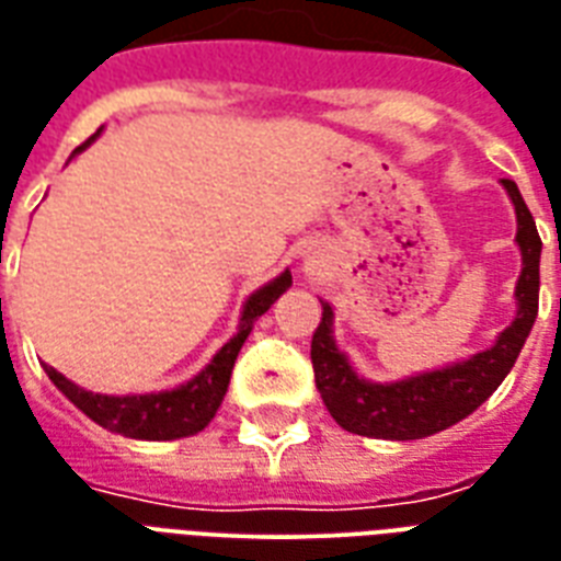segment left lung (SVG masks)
Instances as JSON below:
<instances>
[{"instance_id": "1", "label": "left lung", "mask_w": 561, "mask_h": 561, "mask_svg": "<svg viewBox=\"0 0 561 561\" xmlns=\"http://www.w3.org/2000/svg\"><path fill=\"white\" fill-rule=\"evenodd\" d=\"M501 186L515 206L522 276L515 282V320L489 350L401 381H369L355 373L346 352H341L334 341V308L320 299L323 320L311 337V364L323 404L343 431L399 443L434 436L474 413L510 375L539 314L541 238L518 186L513 180H501Z\"/></svg>"}]
</instances>
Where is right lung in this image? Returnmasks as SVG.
<instances>
[{"mask_svg":"<svg viewBox=\"0 0 561 561\" xmlns=\"http://www.w3.org/2000/svg\"><path fill=\"white\" fill-rule=\"evenodd\" d=\"M104 127H99L95 134L75 148V153L87 151L95 139L101 136ZM69 157V160H72ZM290 271H282L276 279L262 285L247 297L241 317H238V332L229 337L215 358L194 375L192 381L171 387V390L160 392H130V396H104V392H90L69 381L66 375L57 373L55 367L46 364V375L51 378L57 390L64 392L66 399L72 401L75 408L87 413L95 425L107 427L113 434L130 436V439H148V443H165V439H183V436H194L197 431L209 425L215 413H218L220 401L227 396L229 375L236 367V358L241 346H244L247 334L253 332V323L276 302V299L290 288Z\"/></svg>","mask_w":561,"mask_h":561,"instance_id":"obj_1","label":"right lung"}]
</instances>
